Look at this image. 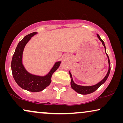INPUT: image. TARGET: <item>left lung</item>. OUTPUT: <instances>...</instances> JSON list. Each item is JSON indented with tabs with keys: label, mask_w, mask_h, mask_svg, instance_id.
I'll use <instances>...</instances> for the list:
<instances>
[{
	"label": "left lung",
	"mask_w": 123,
	"mask_h": 123,
	"mask_svg": "<svg viewBox=\"0 0 123 123\" xmlns=\"http://www.w3.org/2000/svg\"><path fill=\"white\" fill-rule=\"evenodd\" d=\"M97 37H98V38H99V40H100V41L102 42V45H104V48H105L106 54L107 55V58H108V62H109V65L108 72H107V74L106 75V76L105 77V78H104L103 80H101V81L99 82L98 83L96 84V85H93V86H80V85H77V84H75L73 80V78H72V76L71 73H70V72H69V74H70V78H71V81H70V85H71L72 88H73L74 90L75 91H76L77 92H78V93L82 94V95H87V94L91 93H92V92H95V91L97 90V89H98L99 87H100L102 85V84L105 83V81H106V80L107 79V78H108V77H109V74H110V69H111L110 62V59H109L108 55L107 54L106 52V47H105V43H104V42L103 41V40H102L100 36H99L98 34H97Z\"/></svg>",
	"instance_id": "1"
}]
</instances>
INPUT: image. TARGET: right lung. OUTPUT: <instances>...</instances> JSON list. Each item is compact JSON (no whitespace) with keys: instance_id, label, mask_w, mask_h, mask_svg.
Segmentation results:
<instances>
[{"instance_id":"right-lung-1","label":"right lung","mask_w":123,"mask_h":123,"mask_svg":"<svg viewBox=\"0 0 123 123\" xmlns=\"http://www.w3.org/2000/svg\"><path fill=\"white\" fill-rule=\"evenodd\" d=\"M36 33V32H35L28 34L19 41L13 55L11 63L12 74L17 85L24 90L33 92L41 91L50 85L52 75L58 69L61 63L60 62L55 63L49 73L43 77L31 74L25 69L22 62L23 50L26 43Z\"/></svg>"}]
</instances>
